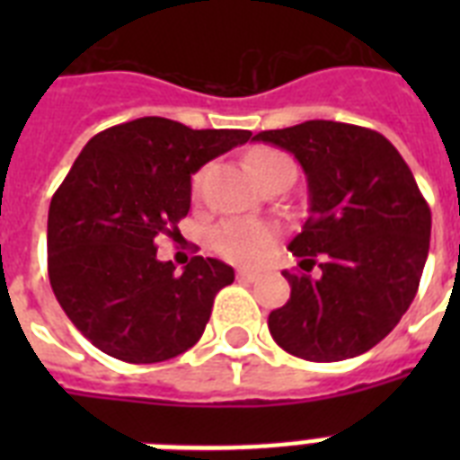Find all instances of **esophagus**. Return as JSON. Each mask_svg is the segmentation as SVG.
<instances>
[{
	"instance_id": "1",
	"label": "esophagus",
	"mask_w": 460,
	"mask_h": 460,
	"mask_svg": "<svg viewBox=\"0 0 460 460\" xmlns=\"http://www.w3.org/2000/svg\"><path fill=\"white\" fill-rule=\"evenodd\" d=\"M258 277H260V272H255V270H245V267H238L236 270L238 281H255Z\"/></svg>"
}]
</instances>
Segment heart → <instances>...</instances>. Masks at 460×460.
Listing matches in <instances>:
<instances>
[{"mask_svg":"<svg viewBox=\"0 0 460 460\" xmlns=\"http://www.w3.org/2000/svg\"><path fill=\"white\" fill-rule=\"evenodd\" d=\"M252 172L260 179V183L272 176L277 169L284 166H294L291 157L272 147H258L252 150L251 157ZM202 188V173H195L193 179V193H200ZM277 238V229L270 222L262 219H245V217H234V219H224L222 224H217L212 231L209 243L215 248L217 255H222L229 262H238V265H255L265 258L270 248L274 245Z\"/></svg>","mask_w":460,"mask_h":460,"instance_id":"b5f03b06","label":"heart"}]
</instances>
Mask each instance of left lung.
Returning <instances> with one entry per match:
<instances>
[{
    "label": "left lung",
    "instance_id": "8db88e82",
    "mask_svg": "<svg viewBox=\"0 0 460 460\" xmlns=\"http://www.w3.org/2000/svg\"><path fill=\"white\" fill-rule=\"evenodd\" d=\"M301 162L310 217L288 243L310 272H284L291 298L270 313L281 349L313 363L356 358L392 332L420 287L432 215L399 150L382 133L341 121L262 131Z\"/></svg>",
    "mask_w": 460,
    "mask_h": 460
}]
</instances>
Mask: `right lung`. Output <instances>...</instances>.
I'll use <instances>...</instances> for the list:
<instances>
[{
	"mask_svg": "<svg viewBox=\"0 0 460 460\" xmlns=\"http://www.w3.org/2000/svg\"><path fill=\"white\" fill-rule=\"evenodd\" d=\"M251 131L143 117L97 133L57 188L47 270L59 305L93 346L124 363H162L198 343L234 270L193 258L176 272L157 238L190 209V176Z\"/></svg>",
	"mask_w": 460,
	"mask_h": 460,
	"instance_id": "add662e5",
	"label": "right lung"
}]
</instances>
